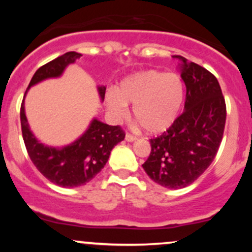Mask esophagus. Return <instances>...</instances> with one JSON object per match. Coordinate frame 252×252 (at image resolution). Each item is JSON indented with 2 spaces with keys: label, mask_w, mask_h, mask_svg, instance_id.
Listing matches in <instances>:
<instances>
[{
  "label": "esophagus",
  "mask_w": 252,
  "mask_h": 252,
  "mask_svg": "<svg viewBox=\"0 0 252 252\" xmlns=\"http://www.w3.org/2000/svg\"><path fill=\"white\" fill-rule=\"evenodd\" d=\"M135 140H136L135 136H132V135H130V134H126V141H128V142H132V141H135Z\"/></svg>",
  "instance_id": "esophagus-1"
}]
</instances>
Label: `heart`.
<instances>
[{"label":"heart","instance_id":"1","mask_svg":"<svg viewBox=\"0 0 252 252\" xmlns=\"http://www.w3.org/2000/svg\"><path fill=\"white\" fill-rule=\"evenodd\" d=\"M184 100V83L175 73L149 70L123 80L117 91H110L106 106L115 120L124 117L128 104L132 116L150 134L168 129L178 117Z\"/></svg>","mask_w":252,"mask_h":252}]
</instances>
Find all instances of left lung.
Instances as JSON below:
<instances>
[{
	"label": "left lung",
	"instance_id": "8db88e82",
	"mask_svg": "<svg viewBox=\"0 0 252 252\" xmlns=\"http://www.w3.org/2000/svg\"><path fill=\"white\" fill-rule=\"evenodd\" d=\"M180 63L186 85L185 111L162 135L150 138L149 158L143 169L166 189H184L205 172L220 146L226 121V104L217 78L186 58Z\"/></svg>",
	"mask_w": 252,
	"mask_h": 252
}]
</instances>
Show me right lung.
Here are the masks:
<instances>
[{"instance_id":"1","label":"right lung","mask_w":252,"mask_h":252,"mask_svg":"<svg viewBox=\"0 0 252 252\" xmlns=\"http://www.w3.org/2000/svg\"><path fill=\"white\" fill-rule=\"evenodd\" d=\"M80 57L82 54L77 52H67L45 63L34 73L28 89L47 78L60 77L66 66L73 63ZM105 86H98L102 100L105 97ZM25 97L20 118L26 149L37 170L54 185L71 189L88 184L104 168L112 148L124 140L126 132L120 126H109L94 118L88 130L70 146L63 148L45 146L36 140L28 126L25 114Z\"/></svg>"}]
</instances>
